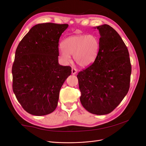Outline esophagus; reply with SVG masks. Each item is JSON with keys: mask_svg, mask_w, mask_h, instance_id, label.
Instances as JSON below:
<instances>
[{"mask_svg": "<svg viewBox=\"0 0 146 146\" xmlns=\"http://www.w3.org/2000/svg\"><path fill=\"white\" fill-rule=\"evenodd\" d=\"M71 71H72V74H73V75H75L76 74V73H77V69H76V68H72V70H71Z\"/></svg>", "mask_w": 146, "mask_h": 146, "instance_id": "34e87169", "label": "esophagus"}]
</instances>
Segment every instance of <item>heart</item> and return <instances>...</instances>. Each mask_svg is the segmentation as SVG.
I'll return each mask as SVG.
<instances>
[{"label": "heart", "instance_id": "1", "mask_svg": "<svg viewBox=\"0 0 146 146\" xmlns=\"http://www.w3.org/2000/svg\"><path fill=\"white\" fill-rule=\"evenodd\" d=\"M59 55L64 63L73 55L76 63L81 67H87L95 61L100 48L99 38L95 35H78L69 36L62 42Z\"/></svg>", "mask_w": 146, "mask_h": 146}]
</instances>
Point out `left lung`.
<instances>
[{"label": "left lung", "mask_w": 146, "mask_h": 146, "mask_svg": "<svg viewBox=\"0 0 146 146\" xmlns=\"http://www.w3.org/2000/svg\"><path fill=\"white\" fill-rule=\"evenodd\" d=\"M96 29L100 35L98 56L77 78L83 107L104 115L113 111L127 94L131 66L129 50L116 31L107 24Z\"/></svg>", "instance_id": "obj_1"}]
</instances>
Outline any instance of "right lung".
I'll return each instance as SVG.
<instances>
[{"label": "right lung", "instance_id": "obj_1", "mask_svg": "<svg viewBox=\"0 0 146 146\" xmlns=\"http://www.w3.org/2000/svg\"><path fill=\"white\" fill-rule=\"evenodd\" d=\"M68 24L35 25L16 48L12 66L13 91L23 108L35 116L56 109L60 90L71 74L58 63V42Z\"/></svg>", "mask_w": 146, "mask_h": 146}]
</instances>
